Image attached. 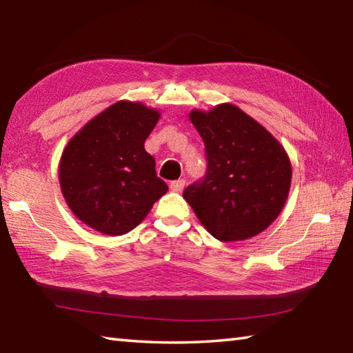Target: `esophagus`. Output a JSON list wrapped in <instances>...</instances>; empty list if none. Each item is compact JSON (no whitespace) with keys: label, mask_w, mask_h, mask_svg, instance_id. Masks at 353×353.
<instances>
[{"label":"esophagus","mask_w":353,"mask_h":353,"mask_svg":"<svg viewBox=\"0 0 353 353\" xmlns=\"http://www.w3.org/2000/svg\"><path fill=\"white\" fill-rule=\"evenodd\" d=\"M170 188L172 191H176V193H179V191H182L185 188V181H183V179H179V181H172L170 183Z\"/></svg>","instance_id":"obj_1"}]
</instances>
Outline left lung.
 <instances>
[{
    "label": "left lung",
    "mask_w": 353,
    "mask_h": 353,
    "mask_svg": "<svg viewBox=\"0 0 353 353\" xmlns=\"http://www.w3.org/2000/svg\"><path fill=\"white\" fill-rule=\"evenodd\" d=\"M207 154V174L183 199L205 230L222 242L243 241L270 225L290 191L292 165L264 126L238 106L191 111Z\"/></svg>",
    "instance_id": "obj_1"
}]
</instances>
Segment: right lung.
Here are the masks:
<instances>
[{"label": "right lung", "instance_id": "1", "mask_svg": "<svg viewBox=\"0 0 353 353\" xmlns=\"http://www.w3.org/2000/svg\"><path fill=\"white\" fill-rule=\"evenodd\" d=\"M159 117L139 101L121 100L69 140L59 166L60 187L69 208L88 227L125 234L168 191L156 174L154 157L145 151Z\"/></svg>", "mask_w": 353, "mask_h": 353}]
</instances>
